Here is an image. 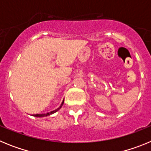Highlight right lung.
Returning <instances> with one entry per match:
<instances>
[{
	"mask_svg": "<svg viewBox=\"0 0 151 151\" xmlns=\"http://www.w3.org/2000/svg\"><path fill=\"white\" fill-rule=\"evenodd\" d=\"M63 102L62 103V104H61V105H63ZM60 108H61V106H60ZM60 108H58V109H57V110H54V111L50 112V113H47L46 114H35V115H33V116H35V117H44V116H47L50 115V114H53V113H56V112H57V110H59Z\"/></svg>",
	"mask_w": 151,
	"mask_h": 151,
	"instance_id": "1",
	"label": "right lung"
}]
</instances>
